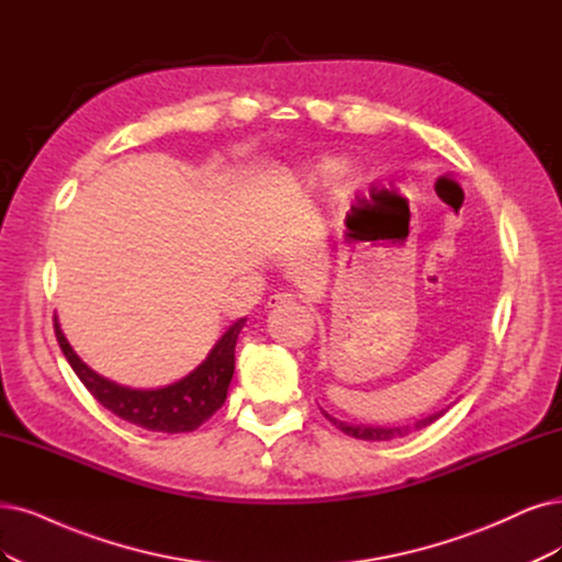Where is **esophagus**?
Instances as JSON below:
<instances>
[{
	"mask_svg": "<svg viewBox=\"0 0 562 562\" xmlns=\"http://www.w3.org/2000/svg\"><path fill=\"white\" fill-rule=\"evenodd\" d=\"M296 301V296L294 294H286V292H280V294H273L268 299V305L270 307H280V305H289V303H294Z\"/></svg>",
	"mask_w": 562,
	"mask_h": 562,
	"instance_id": "esophagus-1",
	"label": "esophagus"
}]
</instances>
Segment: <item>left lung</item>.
Instances as JSON below:
<instances>
[{
  "instance_id": "obj_1",
  "label": "left lung",
  "mask_w": 562,
  "mask_h": 562,
  "mask_svg": "<svg viewBox=\"0 0 562 562\" xmlns=\"http://www.w3.org/2000/svg\"><path fill=\"white\" fill-rule=\"evenodd\" d=\"M324 417L334 424L336 428H340L345 435H349V438H357V440H368V442H384V440H393V438H405V435L409 432V428H372V426H347V424H342V422H338V419H334V417H328V414H324ZM442 417V412L440 414H432V417H428V419H422V422H417L414 424L412 428H426V426H430L435 419H440Z\"/></svg>"
}]
</instances>
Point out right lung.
Returning a JSON list of instances; mask_svg holds the SVG:
<instances>
[{"mask_svg":"<svg viewBox=\"0 0 562 562\" xmlns=\"http://www.w3.org/2000/svg\"><path fill=\"white\" fill-rule=\"evenodd\" d=\"M247 317L238 319L211 349L207 359L184 380L153 391L120 386L99 378L82 363L55 322V338L78 380L115 417L157 432H190L205 424L224 405L236 366V340Z\"/></svg>","mask_w":562,"mask_h":562,"instance_id":"right-lung-1","label":"right lung"}]
</instances>
